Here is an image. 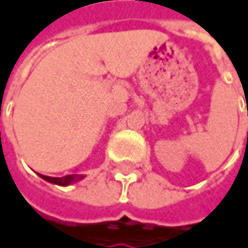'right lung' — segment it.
Returning <instances> with one entry per match:
<instances>
[{"instance_id": "right-lung-1", "label": "right lung", "mask_w": 248, "mask_h": 248, "mask_svg": "<svg viewBox=\"0 0 248 248\" xmlns=\"http://www.w3.org/2000/svg\"><path fill=\"white\" fill-rule=\"evenodd\" d=\"M44 181L50 182V184H56V185H60V186H67V185H72L75 184L77 181L83 179L84 176L83 175H66L63 178H54V176H47V175H41L38 173Z\"/></svg>"}]
</instances>
